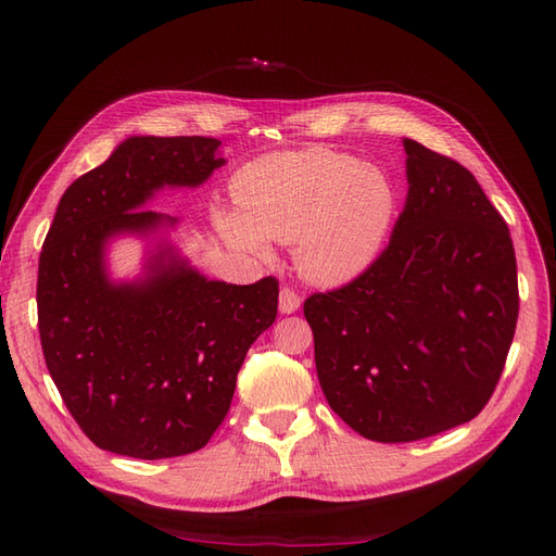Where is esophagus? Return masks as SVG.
<instances>
[{
  "label": "esophagus",
  "mask_w": 556,
  "mask_h": 556,
  "mask_svg": "<svg viewBox=\"0 0 556 556\" xmlns=\"http://www.w3.org/2000/svg\"><path fill=\"white\" fill-rule=\"evenodd\" d=\"M299 306H301L299 294H296L294 290H290V288H282L280 294H278V311H280L282 315H290V313H294Z\"/></svg>",
  "instance_id": "1"
}]
</instances>
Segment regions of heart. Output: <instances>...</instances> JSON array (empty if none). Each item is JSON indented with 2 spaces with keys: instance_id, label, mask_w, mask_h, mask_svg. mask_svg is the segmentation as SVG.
Masks as SVG:
<instances>
[{
  "instance_id": "heart-1",
  "label": "heart",
  "mask_w": 556,
  "mask_h": 556,
  "mask_svg": "<svg viewBox=\"0 0 556 556\" xmlns=\"http://www.w3.org/2000/svg\"><path fill=\"white\" fill-rule=\"evenodd\" d=\"M241 208L217 211L229 245L271 255V241L294 245L306 280L339 288L371 266L396 217V190L380 166L329 148L268 153L233 178Z\"/></svg>"
}]
</instances>
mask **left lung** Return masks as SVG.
<instances>
[{
    "label": "left lung",
    "mask_w": 556,
    "mask_h": 556,
    "mask_svg": "<svg viewBox=\"0 0 556 556\" xmlns=\"http://www.w3.org/2000/svg\"><path fill=\"white\" fill-rule=\"evenodd\" d=\"M390 245L345 288L306 299L331 410L364 439L410 443L470 422L515 336L510 231L476 176L413 139Z\"/></svg>",
    "instance_id": "left-lung-1"
}]
</instances>
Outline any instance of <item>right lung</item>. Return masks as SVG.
<instances>
[{"label": "right lung", "mask_w": 556, "mask_h": 556, "mask_svg": "<svg viewBox=\"0 0 556 556\" xmlns=\"http://www.w3.org/2000/svg\"><path fill=\"white\" fill-rule=\"evenodd\" d=\"M208 137H129L62 194L39 257V333L48 374L102 450L166 459L204 447L223 425L239 368L276 323L278 280H211L146 208L164 188H199L220 169ZM147 243L142 274L115 281L108 248Z\"/></svg>", "instance_id": "obj_1"}]
</instances>
